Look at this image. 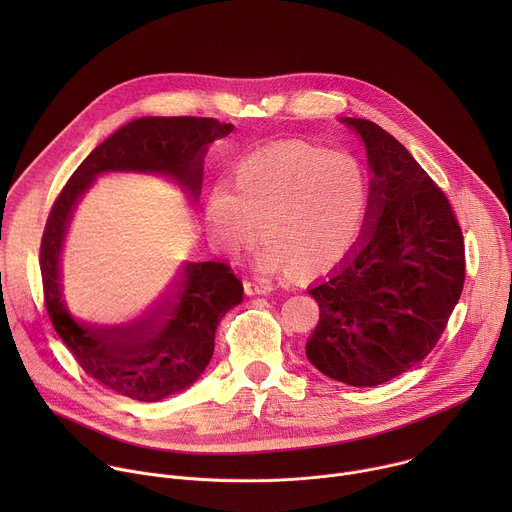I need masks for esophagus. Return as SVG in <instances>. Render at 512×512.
Returning a JSON list of instances; mask_svg holds the SVG:
<instances>
[{
    "label": "esophagus",
    "mask_w": 512,
    "mask_h": 512,
    "mask_svg": "<svg viewBox=\"0 0 512 512\" xmlns=\"http://www.w3.org/2000/svg\"><path fill=\"white\" fill-rule=\"evenodd\" d=\"M247 296H267L273 291V285L267 279H249L245 281Z\"/></svg>",
    "instance_id": "34e87169"
}]
</instances>
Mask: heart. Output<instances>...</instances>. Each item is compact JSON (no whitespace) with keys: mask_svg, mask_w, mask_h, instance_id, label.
Segmentation results:
<instances>
[{"mask_svg":"<svg viewBox=\"0 0 512 512\" xmlns=\"http://www.w3.org/2000/svg\"><path fill=\"white\" fill-rule=\"evenodd\" d=\"M375 206L373 180L358 160L306 141H279L243 158L235 190L216 186L208 221L216 241L241 253L263 235V273L324 275L367 237Z\"/></svg>","mask_w":512,"mask_h":512,"instance_id":"obj_1","label":"heart"}]
</instances>
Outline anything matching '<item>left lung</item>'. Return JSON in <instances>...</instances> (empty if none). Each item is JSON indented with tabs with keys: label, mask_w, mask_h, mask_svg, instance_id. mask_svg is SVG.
<instances>
[{
	"label": "left lung",
	"mask_w": 512,
	"mask_h": 512,
	"mask_svg": "<svg viewBox=\"0 0 512 512\" xmlns=\"http://www.w3.org/2000/svg\"><path fill=\"white\" fill-rule=\"evenodd\" d=\"M342 123L367 148L375 206L360 249L310 289L320 322L306 356L334 381L375 387L417 367L446 330L466 277L464 237L446 194L391 133Z\"/></svg>",
	"instance_id": "1"
}]
</instances>
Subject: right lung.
<instances>
[{"label": "right lung", "instance_id": "1", "mask_svg": "<svg viewBox=\"0 0 512 512\" xmlns=\"http://www.w3.org/2000/svg\"><path fill=\"white\" fill-rule=\"evenodd\" d=\"M231 131V123L212 117L135 119L97 145L52 204L40 245L50 322L81 369L123 397L152 403L190 387L212 358L218 322L243 302V283L227 263H186L170 294L139 320L115 328L79 322L66 310L60 285L72 212L103 172L172 176L196 200L208 145Z\"/></svg>", "mask_w": 512, "mask_h": 512}]
</instances>
